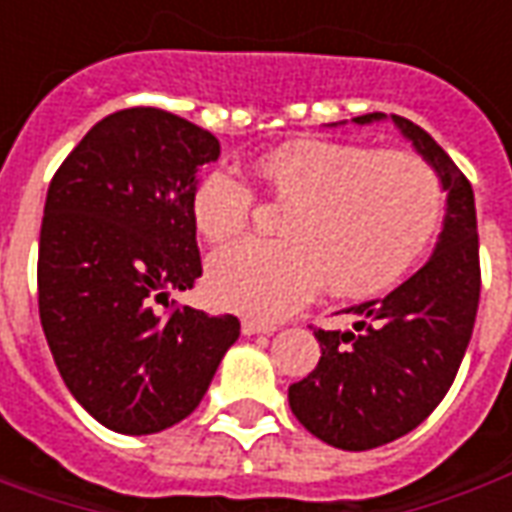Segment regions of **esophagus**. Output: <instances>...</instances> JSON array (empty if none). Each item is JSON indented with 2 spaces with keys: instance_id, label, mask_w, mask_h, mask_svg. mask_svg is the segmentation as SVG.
Instances as JSON below:
<instances>
[{
  "instance_id": "obj_1",
  "label": "esophagus",
  "mask_w": 512,
  "mask_h": 512,
  "mask_svg": "<svg viewBox=\"0 0 512 512\" xmlns=\"http://www.w3.org/2000/svg\"><path fill=\"white\" fill-rule=\"evenodd\" d=\"M241 332H244L246 337H252V334H274L277 332V326H274V323L257 321V318H244V321H241Z\"/></svg>"
}]
</instances>
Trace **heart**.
<instances>
[{"label":"heart","instance_id":"1","mask_svg":"<svg viewBox=\"0 0 512 512\" xmlns=\"http://www.w3.org/2000/svg\"><path fill=\"white\" fill-rule=\"evenodd\" d=\"M268 191L290 205L282 241H249L208 263V296L224 310L282 318L326 285L345 299L392 290L428 255L444 219L441 180L422 158L343 142H288L257 161ZM255 194L216 169L191 197V219L208 244L244 233Z\"/></svg>","mask_w":512,"mask_h":512}]
</instances>
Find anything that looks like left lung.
<instances>
[{
  "instance_id": "obj_1",
  "label": "left lung",
  "mask_w": 512,
  "mask_h": 512,
  "mask_svg": "<svg viewBox=\"0 0 512 512\" xmlns=\"http://www.w3.org/2000/svg\"><path fill=\"white\" fill-rule=\"evenodd\" d=\"M384 112L354 117L367 126ZM447 191L436 249L414 277L376 301L343 312L351 332L315 329L321 362L288 389L290 411L312 436L340 450H373L406 436L455 381L480 304V241L472 183L436 139L392 115Z\"/></svg>"
}]
</instances>
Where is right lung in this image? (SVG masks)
<instances>
[{
    "label": "right lung",
    "instance_id": "1",
    "mask_svg": "<svg viewBox=\"0 0 512 512\" xmlns=\"http://www.w3.org/2000/svg\"><path fill=\"white\" fill-rule=\"evenodd\" d=\"M216 158L211 131L134 106L95 123L51 178L40 323L65 386L109 430L147 436L189 417L241 334L233 315L155 310L202 274L191 197Z\"/></svg>",
    "mask_w": 512,
    "mask_h": 512
}]
</instances>
